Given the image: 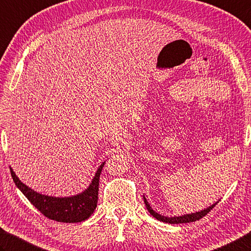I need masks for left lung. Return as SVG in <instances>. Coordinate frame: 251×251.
Instances as JSON below:
<instances>
[{
  "label": "left lung",
  "instance_id": "1",
  "mask_svg": "<svg viewBox=\"0 0 251 251\" xmlns=\"http://www.w3.org/2000/svg\"><path fill=\"white\" fill-rule=\"evenodd\" d=\"M144 203L146 205V209H148L151 215H153L155 219H157L158 221H162V222H165V223H169V224H182V223H191V222L199 221L200 219H202L203 216H205L207 213H209V212L213 209L217 203H219V201L214 203L213 205L209 206L207 209L203 210V211L196 212V213H191V214H187V215H182V216H175V217H166V216H163L158 213H156V212L149 204V202L146 201L145 197H144Z\"/></svg>",
  "mask_w": 251,
  "mask_h": 251
}]
</instances>
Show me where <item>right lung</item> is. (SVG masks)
Instances as JSON below:
<instances>
[{
	"instance_id": "1",
	"label": "right lung",
	"mask_w": 251,
	"mask_h": 251,
	"mask_svg": "<svg viewBox=\"0 0 251 251\" xmlns=\"http://www.w3.org/2000/svg\"><path fill=\"white\" fill-rule=\"evenodd\" d=\"M103 165L105 163H102L98 168L95 177L86 190L77 196L69 198H55L40 195L24 184L12 168L11 175L14 182L24 193V196L46 217L56 222H63V223H78V222L87 220L96 209L99 177H100Z\"/></svg>"
}]
</instances>
